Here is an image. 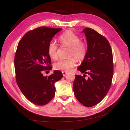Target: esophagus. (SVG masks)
I'll return each mask as SVG.
<instances>
[{"label":"esophagus","instance_id":"34e87169","mask_svg":"<svg viewBox=\"0 0 130 130\" xmlns=\"http://www.w3.org/2000/svg\"><path fill=\"white\" fill-rule=\"evenodd\" d=\"M62 74H63V75L64 76H65L67 74V72H65V71H62Z\"/></svg>","mask_w":130,"mask_h":130}]
</instances>
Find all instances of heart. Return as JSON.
<instances>
[{"label":"heart","mask_w":130,"mask_h":130,"mask_svg":"<svg viewBox=\"0 0 130 130\" xmlns=\"http://www.w3.org/2000/svg\"><path fill=\"white\" fill-rule=\"evenodd\" d=\"M61 45L69 46V56L66 59H61L55 62L54 67L56 70L68 72L77 64V60H84L87 53V45L80 40V37L73 31L68 30L63 32L58 37ZM58 47L54 42H50L47 47L49 56L54 60L57 58Z\"/></svg>","instance_id":"b5f03b06"}]
</instances>
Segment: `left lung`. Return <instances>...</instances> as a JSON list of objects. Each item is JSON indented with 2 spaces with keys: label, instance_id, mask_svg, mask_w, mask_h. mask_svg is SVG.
Segmentation results:
<instances>
[{
  "label": "left lung",
  "instance_id": "obj_1",
  "mask_svg": "<svg viewBox=\"0 0 130 130\" xmlns=\"http://www.w3.org/2000/svg\"><path fill=\"white\" fill-rule=\"evenodd\" d=\"M85 33L87 53L77 69L82 76L75 75L73 84L75 96L86 107H92L104 99L111 87L113 75V55L106 37L87 27ZM89 75L87 79L85 76Z\"/></svg>",
  "mask_w": 130,
  "mask_h": 130
}]
</instances>
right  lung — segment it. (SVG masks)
Wrapping results in <instances>:
<instances>
[{
	"label": "right lung",
	"instance_id": "right-lung-1",
	"mask_svg": "<svg viewBox=\"0 0 130 130\" xmlns=\"http://www.w3.org/2000/svg\"><path fill=\"white\" fill-rule=\"evenodd\" d=\"M61 30L37 27L26 32L18 44L14 61L17 84L26 99L36 105H45L52 100L55 82L63 76L59 70L49 76L42 74L43 70L52 69L47 47Z\"/></svg>",
	"mask_w": 130,
	"mask_h": 130
}]
</instances>
